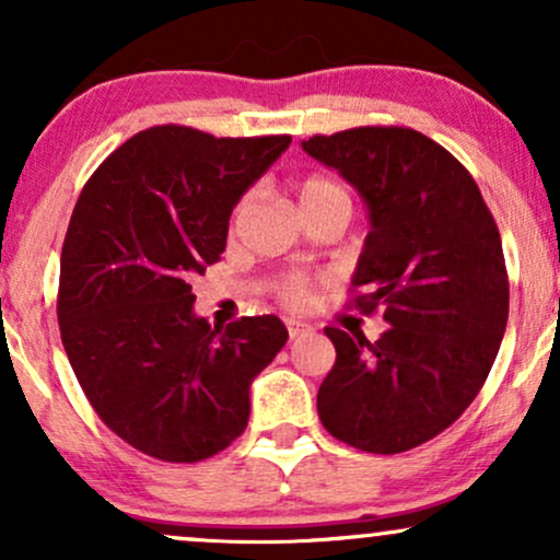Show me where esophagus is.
Masks as SVG:
<instances>
[{"mask_svg":"<svg viewBox=\"0 0 560 560\" xmlns=\"http://www.w3.org/2000/svg\"><path fill=\"white\" fill-rule=\"evenodd\" d=\"M287 331L289 337H305V334L313 331V326L307 320H298V318H287Z\"/></svg>","mask_w":560,"mask_h":560,"instance_id":"obj_1","label":"esophagus"}]
</instances>
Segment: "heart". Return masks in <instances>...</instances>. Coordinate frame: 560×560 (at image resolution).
<instances>
[{
  "label": "heart",
  "mask_w": 560,
  "mask_h": 560,
  "mask_svg": "<svg viewBox=\"0 0 560 560\" xmlns=\"http://www.w3.org/2000/svg\"><path fill=\"white\" fill-rule=\"evenodd\" d=\"M253 202H255L253 191H247V195H242L240 199H236V205L231 208V215H229L231 231H236L242 226V221L247 218ZM298 202H300V210L305 218L320 215V213H339L350 221V213H352V197H350V191H347V186L339 184L337 178L318 176V173L316 176L300 178ZM276 289H279V294L289 302V305L302 307L311 302L313 284L307 276L289 273V276H281V281L276 284Z\"/></svg>",
  "instance_id": "1"
}]
</instances>
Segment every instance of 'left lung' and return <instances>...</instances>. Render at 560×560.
Here are the masks:
<instances>
[{"mask_svg": "<svg viewBox=\"0 0 560 560\" xmlns=\"http://www.w3.org/2000/svg\"><path fill=\"white\" fill-rule=\"evenodd\" d=\"M355 186L371 231L352 287L389 329L326 326L337 361L318 389L326 432L392 455L447 429L479 395L508 324L503 242L477 182L413 128L363 126L302 141Z\"/></svg>", "mask_w": 560, "mask_h": 560, "instance_id": "8db88e82", "label": "left lung"}]
</instances>
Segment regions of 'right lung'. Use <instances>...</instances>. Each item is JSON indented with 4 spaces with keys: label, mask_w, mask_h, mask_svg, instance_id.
<instances>
[{
    "label": "right lung",
    "mask_w": 560,
    "mask_h": 560,
    "mask_svg": "<svg viewBox=\"0 0 560 560\" xmlns=\"http://www.w3.org/2000/svg\"><path fill=\"white\" fill-rule=\"evenodd\" d=\"M292 137L215 139L155 126L83 186L60 258L62 347L83 395L128 445L195 464L249 419V384L287 345L276 316L210 329L189 281L221 260L229 215Z\"/></svg>",
    "instance_id": "add662e5"
}]
</instances>
